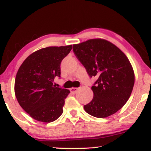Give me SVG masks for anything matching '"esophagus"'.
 <instances>
[{
    "mask_svg": "<svg viewBox=\"0 0 151 151\" xmlns=\"http://www.w3.org/2000/svg\"><path fill=\"white\" fill-rule=\"evenodd\" d=\"M70 91L72 93H76L78 91V88H75V87L71 88H70Z\"/></svg>",
    "mask_w": 151,
    "mask_h": 151,
    "instance_id": "34e87169",
    "label": "esophagus"
}]
</instances>
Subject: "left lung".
<instances>
[{"mask_svg":"<svg viewBox=\"0 0 151 151\" xmlns=\"http://www.w3.org/2000/svg\"><path fill=\"white\" fill-rule=\"evenodd\" d=\"M73 49L90 77L97 78L91 87L93 99L84 106L85 111L97 118L114 114L129 100L134 83L133 68L127 56L101 39L73 45Z\"/></svg>","mask_w":151,"mask_h":151,"instance_id":"obj_1","label":"left lung"}]
</instances>
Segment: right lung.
Listing matches in <instances>:
<instances>
[{
	"instance_id": "add662e5",
	"label": "right lung",
	"mask_w": 151,
	"mask_h": 151,
	"mask_svg": "<svg viewBox=\"0 0 151 151\" xmlns=\"http://www.w3.org/2000/svg\"><path fill=\"white\" fill-rule=\"evenodd\" d=\"M72 45L49 47L35 51L24 60L17 73L14 93L19 104L38 121H55L63 112L68 89L56 87L60 63Z\"/></svg>"
}]
</instances>
